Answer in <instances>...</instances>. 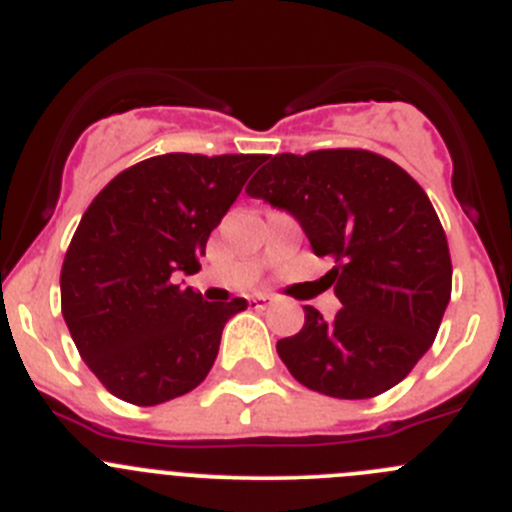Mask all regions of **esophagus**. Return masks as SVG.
<instances>
[{"label":"esophagus","mask_w":512,"mask_h":512,"mask_svg":"<svg viewBox=\"0 0 512 512\" xmlns=\"http://www.w3.org/2000/svg\"><path fill=\"white\" fill-rule=\"evenodd\" d=\"M272 297L270 295H255V297H250V305L255 307V310H265V307H270L272 305Z\"/></svg>","instance_id":"34e87169"}]
</instances>
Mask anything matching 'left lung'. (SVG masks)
I'll use <instances>...</instances> for the list:
<instances>
[{
    "instance_id": "8db88e82",
    "label": "left lung",
    "mask_w": 512,
    "mask_h": 512,
    "mask_svg": "<svg viewBox=\"0 0 512 512\" xmlns=\"http://www.w3.org/2000/svg\"><path fill=\"white\" fill-rule=\"evenodd\" d=\"M300 222L342 310L305 325L277 355L305 388L365 400L398 385L430 350L450 302L453 265L423 187L365 150L275 155L245 187Z\"/></svg>"
}]
</instances>
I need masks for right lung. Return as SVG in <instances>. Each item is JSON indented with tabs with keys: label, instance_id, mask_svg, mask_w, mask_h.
Masks as SVG:
<instances>
[{
	"label": "right lung",
	"instance_id": "right-lung-1",
	"mask_svg": "<svg viewBox=\"0 0 512 512\" xmlns=\"http://www.w3.org/2000/svg\"><path fill=\"white\" fill-rule=\"evenodd\" d=\"M265 155L150 157L92 200L62 265V315L79 355L124 403H167L215 365L245 297L202 300L180 275L200 272L210 232Z\"/></svg>",
	"mask_w": 512,
	"mask_h": 512
}]
</instances>
